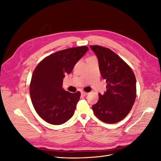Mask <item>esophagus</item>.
<instances>
[{"mask_svg":"<svg viewBox=\"0 0 161 161\" xmlns=\"http://www.w3.org/2000/svg\"><path fill=\"white\" fill-rule=\"evenodd\" d=\"M87 94H88V92H85V91H82L81 92V95L82 96H86Z\"/></svg>","mask_w":161,"mask_h":161,"instance_id":"esophagus-1","label":"esophagus"}]
</instances>
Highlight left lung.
<instances>
[{"label": "left lung", "mask_w": 161, "mask_h": 161, "mask_svg": "<svg viewBox=\"0 0 161 161\" xmlns=\"http://www.w3.org/2000/svg\"><path fill=\"white\" fill-rule=\"evenodd\" d=\"M98 58L101 75L106 80L104 95L92 106L95 116L107 124L124 119L132 108L136 97V82L130 66L108 47L91 46Z\"/></svg>", "instance_id": "left-lung-1"}]
</instances>
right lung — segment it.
I'll list each match as a JSON object with an SVG mask.
<instances>
[{
	"label": "right lung",
	"instance_id": "obj_1",
	"mask_svg": "<svg viewBox=\"0 0 161 161\" xmlns=\"http://www.w3.org/2000/svg\"><path fill=\"white\" fill-rule=\"evenodd\" d=\"M88 49L84 46L56 52L43 58L34 70L30 86L31 102L37 114L47 123L62 124L74 114L80 92L64 91L63 79Z\"/></svg>",
	"mask_w": 161,
	"mask_h": 161
}]
</instances>
